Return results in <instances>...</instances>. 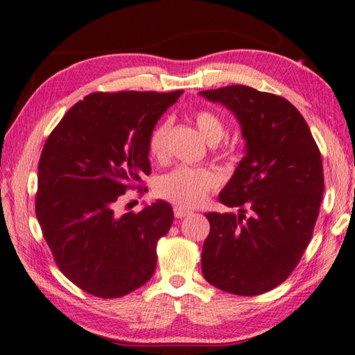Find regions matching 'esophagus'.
<instances>
[{
  "label": "esophagus",
  "mask_w": 355,
  "mask_h": 355,
  "mask_svg": "<svg viewBox=\"0 0 355 355\" xmlns=\"http://www.w3.org/2000/svg\"><path fill=\"white\" fill-rule=\"evenodd\" d=\"M190 214V211L188 209H184V208H175V217L176 218H182V217H185V216H188Z\"/></svg>",
  "instance_id": "esophagus-1"
}]
</instances>
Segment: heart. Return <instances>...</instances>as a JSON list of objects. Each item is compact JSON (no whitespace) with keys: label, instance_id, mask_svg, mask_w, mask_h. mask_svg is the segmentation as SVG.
I'll return each mask as SVG.
<instances>
[{"label":"heart","instance_id":"b5f03b06","mask_svg":"<svg viewBox=\"0 0 355 355\" xmlns=\"http://www.w3.org/2000/svg\"><path fill=\"white\" fill-rule=\"evenodd\" d=\"M194 120L209 144H216L223 138L225 124L214 112L199 111ZM170 125L168 120L159 123L148 138V150L156 159H164L167 156ZM217 185L218 178L212 170L180 165L157 179L156 193L161 199L168 200L179 208H194L207 199Z\"/></svg>","mask_w":355,"mask_h":355}]
</instances>
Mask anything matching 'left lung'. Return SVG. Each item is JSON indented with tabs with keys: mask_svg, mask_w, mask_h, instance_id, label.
Listing matches in <instances>:
<instances>
[{
	"mask_svg": "<svg viewBox=\"0 0 355 355\" xmlns=\"http://www.w3.org/2000/svg\"><path fill=\"white\" fill-rule=\"evenodd\" d=\"M200 96L230 109L246 141V155L218 194L240 214H207L202 273L227 293L261 295L288 278L311 240L324 194L319 147L301 112L279 96L244 85Z\"/></svg>",
	"mask_w": 355,
	"mask_h": 355,
	"instance_id": "1",
	"label": "left lung"
}]
</instances>
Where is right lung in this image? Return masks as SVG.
<instances>
[{
  "label": "right lung",
  "mask_w": 355,
  "mask_h": 355,
  "mask_svg": "<svg viewBox=\"0 0 355 355\" xmlns=\"http://www.w3.org/2000/svg\"><path fill=\"white\" fill-rule=\"evenodd\" d=\"M182 92L89 94L45 141L36 217L60 272L86 293L121 297L155 273L171 205L156 200L123 216L115 205L130 188L143 193L139 184L152 171L148 138Z\"/></svg>",
  "instance_id": "right-lung-1"
}]
</instances>
